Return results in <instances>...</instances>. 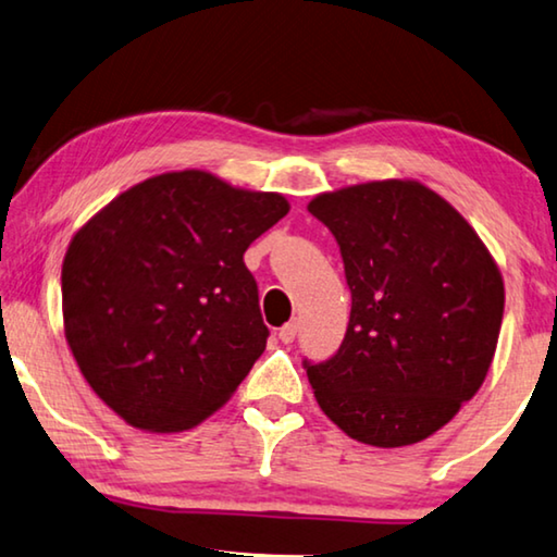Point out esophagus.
Segmentation results:
<instances>
[{"instance_id":"esophagus-1","label":"esophagus","mask_w":557,"mask_h":557,"mask_svg":"<svg viewBox=\"0 0 557 557\" xmlns=\"http://www.w3.org/2000/svg\"><path fill=\"white\" fill-rule=\"evenodd\" d=\"M296 333H298V323H296V321H288L286 326L278 329V338L284 341V344H294Z\"/></svg>"}]
</instances>
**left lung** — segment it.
Masks as SVG:
<instances>
[{"mask_svg":"<svg viewBox=\"0 0 557 557\" xmlns=\"http://www.w3.org/2000/svg\"><path fill=\"white\" fill-rule=\"evenodd\" d=\"M350 288L344 344L304 368L323 413L375 448L425 441L483 386L506 288L450 203L418 182H368L308 203Z\"/></svg>","mask_w":557,"mask_h":557,"instance_id":"obj_1","label":"left lung"}]
</instances>
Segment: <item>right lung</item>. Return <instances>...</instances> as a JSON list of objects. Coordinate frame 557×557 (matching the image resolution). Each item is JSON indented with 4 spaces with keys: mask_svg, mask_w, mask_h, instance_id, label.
Returning <instances> with one entry per match:
<instances>
[{
    "mask_svg": "<svg viewBox=\"0 0 557 557\" xmlns=\"http://www.w3.org/2000/svg\"><path fill=\"white\" fill-rule=\"evenodd\" d=\"M286 213L281 194L189 169L132 186L76 231L66 344L116 416L178 433L226 404L269 338L244 253Z\"/></svg>",
    "mask_w": 557,
    "mask_h": 557,
    "instance_id": "right-lung-1",
    "label": "right lung"
}]
</instances>
